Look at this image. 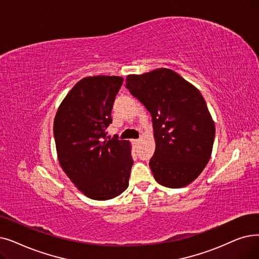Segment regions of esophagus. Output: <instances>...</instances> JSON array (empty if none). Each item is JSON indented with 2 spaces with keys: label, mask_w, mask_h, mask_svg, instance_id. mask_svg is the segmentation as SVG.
<instances>
[{
  "label": "esophagus",
  "mask_w": 259,
  "mask_h": 259,
  "mask_svg": "<svg viewBox=\"0 0 259 259\" xmlns=\"http://www.w3.org/2000/svg\"><path fill=\"white\" fill-rule=\"evenodd\" d=\"M132 143H133V145H138V144L140 143V139H138V140H132Z\"/></svg>",
  "instance_id": "esophagus-1"
}]
</instances>
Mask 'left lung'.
Segmentation results:
<instances>
[{
  "label": "left lung",
  "instance_id": "left-lung-1",
  "mask_svg": "<svg viewBox=\"0 0 259 259\" xmlns=\"http://www.w3.org/2000/svg\"><path fill=\"white\" fill-rule=\"evenodd\" d=\"M127 88L152 117L155 151L149 162L155 181L184 187L207 165L215 139L213 122L199 90L169 69L128 75Z\"/></svg>",
  "mask_w": 259,
  "mask_h": 259
}]
</instances>
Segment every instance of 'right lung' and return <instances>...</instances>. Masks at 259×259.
Masks as SVG:
<instances>
[{"mask_svg": "<svg viewBox=\"0 0 259 259\" xmlns=\"http://www.w3.org/2000/svg\"><path fill=\"white\" fill-rule=\"evenodd\" d=\"M119 76H90L66 94L54 119L58 161L88 198L109 200L129 185L133 160L129 141L107 139Z\"/></svg>", "mask_w": 259, "mask_h": 259, "instance_id": "add662e5", "label": "right lung"}]
</instances>
